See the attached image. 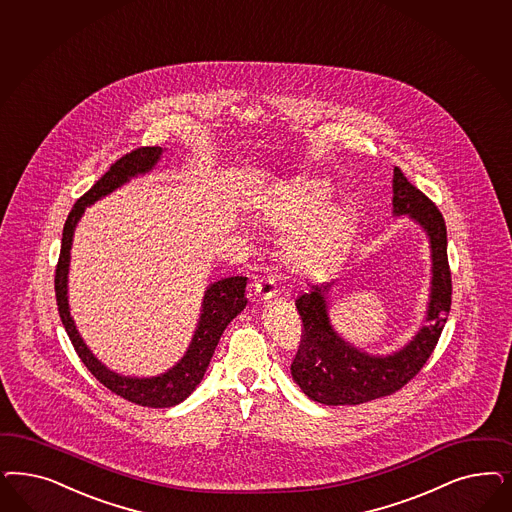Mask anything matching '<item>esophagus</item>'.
<instances>
[{"label":"esophagus","instance_id":"esophagus-1","mask_svg":"<svg viewBox=\"0 0 512 512\" xmlns=\"http://www.w3.org/2000/svg\"><path fill=\"white\" fill-rule=\"evenodd\" d=\"M277 294H279V288L271 277H262L260 281L254 284V296L258 297L260 301L273 299V297H277Z\"/></svg>","mask_w":512,"mask_h":512}]
</instances>
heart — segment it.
Wrapping results in <instances>:
<instances>
[{"instance_id":"1","label":"heart","mask_w":512,"mask_h":512,"mask_svg":"<svg viewBox=\"0 0 512 512\" xmlns=\"http://www.w3.org/2000/svg\"><path fill=\"white\" fill-rule=\"evenodd\" d=\"M331 194L326 179L297 177L265 205V222L275 230L290 231L282 243V256L296 271L324 269L347 248L352 211L331 199Z\"/></svg>"}]
</instances>
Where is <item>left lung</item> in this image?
Returning <instances> with one entry per match:
<instances>
[{
    "instance_id": "8db88e82",
    "label": "left lung",
    "mask_w": 512,
    "mask_h": 512,
    "mask_svg": "<svg viewBox=\"0 0 512 512\" xmlns=\"http://www.w3.org/2000/svg\"><path fill=\"white\" fill-rule=\"evenodd\" d=\"M394 215H409L429 237L431 294L426 326L401 350L390 356H369L343 341L331 328L326 294L331 284H311L296 299L301 318V343L292 362V377L305 396L324 405H360L390 396L413 380L445 328L452 303V279L446 256L445 218L437 205L394 169Z\"/></svg>"
}]
</instances>
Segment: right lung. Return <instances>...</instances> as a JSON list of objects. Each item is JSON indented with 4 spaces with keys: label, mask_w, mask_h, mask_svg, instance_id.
I'll return each instance as SVG.
<instances>
[{
    "label": "right lung",
    "mask_w": 512,
    "mask_h": 512,
    "mask_svg": "<svg viewBox=\"0 0 512 512\" xmlns=\"http://www.w3.org/2000/svg\"><path fill=\"white\" fill-rule=\"evenodd\" d=\"M160 154H162L160 147H141L124 154L120 160H116L115 164L109 167V171L84 194L83 198L73 205L62 233V248H60L58 265H56V275H54L58 313L75 347V352L79 354L86 369L116 396L124 397L135 405L154 407V409L173 407L196 390V386L207 371V365L215 354L216 345L226 326L247 307V297H245L247 277H228L211 284L203 297L198 328L186 354L182 356L181 362L173 365L167 373L152 379L122 377L115 371L107 369L84 345L79 331L75 328V322L69 314V303H67V271H69V250L73 241V231L88 205L111 194L132 177L150 171L160 160Z\"/></svg>",
    "instance_id": "obj_1"
}]
</instances>
